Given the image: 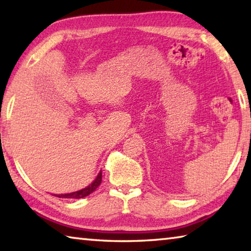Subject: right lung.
Wrapping results in <instances>:
<instances>
[{
    "instance_id": "add662e5",
    "label": "right lung",
    "mask_w": 251,
    "mask_h": 251,
    "mask_svg": "<svg viewBox=\"0 0 251 251\" xmlns=\"http://www.w3.org/2000/svg\"><path fill=\"white\" fill-rule=\"evenodd\" d=\"M100 182H101V172L99 174V175H97L96 179L93 181L91 185H88L87 187H85V188L78 190V192H74V193H70V194L55 195V196L58 197V198H75V199L84 198V197L88 196V195L94 192L97 187L100 185Z\"/></svg>"
}]
</instances>
